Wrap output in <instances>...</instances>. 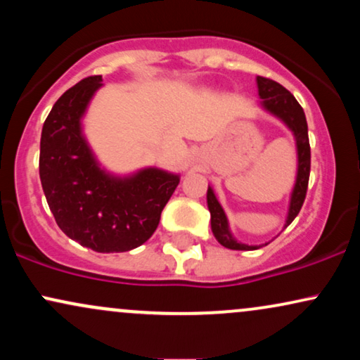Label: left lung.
<instances>
[{
	"label": "left lung",
	"instance_id": "8db88e82",
	"mask_svg": "<svg viewBox=\"0 0 360 360\" xmlns=\"http://www.w3.org/2000/svg\"><path fill=\"white\" fill-rule=\"evenodd\" d=\"M257 89L260 98V106L269 111L276 118L286 125L292 131L296 140V152H298V172H296V183L291 191V200H289L288 217L284 226L298 217L301 206L304 203L309 179V166H311V152H309V140H308V125L304 111L296 101L289 91L281 86L279 82L267 79V77L257 76ZM206 201H208V210L212 213V232L218 242L223 247L232 250H255L262 245H247V243L238 242L230 232L229 220L223 212L221 205L218 203L213 189L208 186L206 193Z\"/></svg>",
	"mask_w": 360,
	"mask_h": 360
}]
</instances>
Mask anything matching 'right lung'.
<instances>
[{
    "instance_id": "1",
    "label": "right lung",
    "mask_w": 360,
    "mask_h": 360,
    "mask_svg": "<svg viewBox=\"0 0 360 360\" xmlns=\"http://www.w3.org/2000/svg\"><path fill=\"white\" fill-rule=\"evenodd\" d=\"M101 76L77 82L52 106L40 139V181L59 229L103 254L146 243L179 184V176L146 167L130 176L106 172L82 134V117Z\"/></svg>"
}]
</instances>
